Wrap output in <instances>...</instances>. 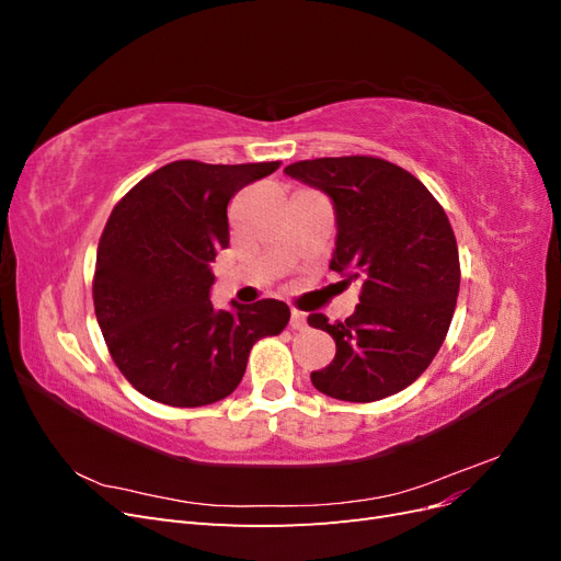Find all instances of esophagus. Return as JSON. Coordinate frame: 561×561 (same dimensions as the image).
Returning a JSON list of instances; mask_svg holds the SVG:
<instances>
[{
    "instance_id": "1",
    "label": "esophagus",
    "mask_w": 561,
    "mask_h": 561,
    "mask_svg": "<svg viewBox=\"0 0 561 561\" xmlns=\"http://www.w3.org/2000/svg\"><path fill=\"white\" fill-rule=\"evenodd\" d=\"M290 328L293 330H304V328H307V313L293 309V313H290Z\"/></svg>"
}]
</instances>
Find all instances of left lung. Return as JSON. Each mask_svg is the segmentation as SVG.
<instances>
[{
	"label": "left lung",
	"mask_w": 561,
	"mask_h": 561,
	"mask_svg": "<svg viewBox=\"0 0 561 561\" xmlns=\"http://www.w3.org/2000/svg\"><path fill=\"white\" fill-rule=\"evenodd\" d=\"M285 173L332 198L330 268L344 285L360 283V304L346 320L309 316L336 344L313 386L346 402L400 393L433 363L456 309L461 266L445 208L412 173L377 157L297 161Z\"/></svg>",
	"instance_id": "1"
}]
</instances>
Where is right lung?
<instances>
[{
    "label": "right lung",
    "instance_id": "1",
    "mask_svg": "<svg viewBox=\"0 0 561 561\" xmlns=\"http://www.w3.org/2000/svg\"><path fill=\"white\" fill-rule=\"evenodd\" d=\"M280 161H173L116 203L98 243L93 304L112 360L135 390L171 407L231 396L262 336L280 334L278 299L215 311L210 262L229 245L227 206Z\"/></svg>",
    "mask_w": 561,
    "mask_h": 561
}]
</instances>
